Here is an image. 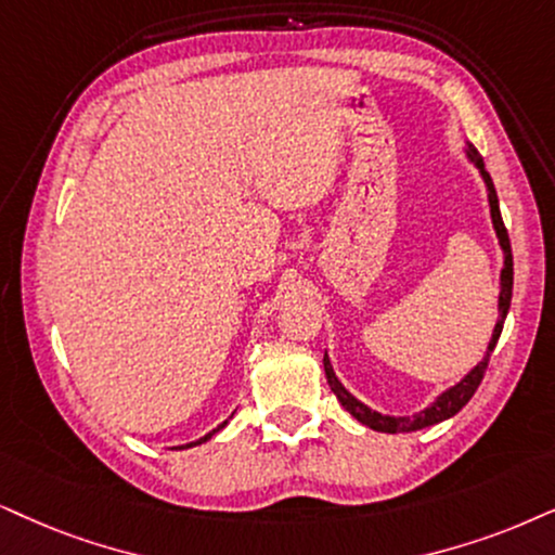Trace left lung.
I'll list each match as a JSON object with an SVG mask.
<instances>
[{
  "instance_id": "1",
  "label": "left lung",
  "mask_w": 555,
  "mask_h": 555,
  "mask_svg": "<svg viewBox=\"0 0 555 555\" xmlns=\"http://www.w3.org/2000/svg\"><path fill=\"white\" fill-rule=\"evenodd\" d=\"M466 156L472 158V164L476 168H479L483 184H487L489 212H492L494 233H496V237H500L502 254H504V266H502V273H500V320H496L492 340H489V346H487V356H483V359L476 363V366L468 371V374L461 378L459 384H453L451 389H446L443 395L435 399L430 406H425V410H420L417 415H410V417L382 415V412L371 410V406L359 402V399L350 395V391L338 382V376H335V371H333V363H330L327 353H325V359H322V366H325L327 384H330V389H333V395L338 397V402L343 404V410H348L350 415L359 420V423H363V425L371 427V430H376V433H415V430H423V427L443 423V420L453 417L455 412L461 410V406H466L468 399L474 397V391L479 389V384H481V378H483V371H487V366H489V356H492L496 340H500L504 318H507V312H509V301H512V248H509L507 228H504V222H502L500 199H496L492 177H489V173H487V168H483V160L479 156V151H476L472 143H466Z\"/></svg>"
}]
</instances>
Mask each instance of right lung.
Returning a JSON list of instances; mask_svg holds the SVG:
<instances>
[{"instance_id": "1", "label": "right lung", "mask_w": 555, "mask_h": 555, "mask_svg": "<svg viewBox=\"0 0 555 555\" xmlns=\"http://www.w3.org/2000/svg\"><path fill=\"white\" fill-rule=\"evenodd\" d=\"M225 425H228V420H225V423H222V425H217L212 433H207V435H205V438L194 440V443H186V446H181V448H194V446H202V443H207V440H209V438H212V435H215V433H220V430H222V427H225Z\"/></svg>"}]
</instances>
